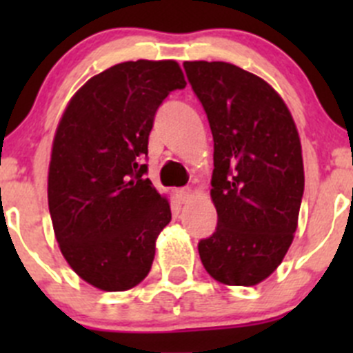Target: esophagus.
<instances>
[{
  "label": "esophagus",
  "instance_id": "1",
  "mask_svg": "<svg viewBox=\"0 0 353 353\" xmlns=\"http://www.w3.org/2000/svg\"><path fill=\"white\" fill-rule=\"evenodd\" d=\"M176 196L179 198L181 203H186L188 199L191 198V190L190 188H181V190H176Z\"/></svg>",
  "mask_w": 353,
  "mask_h": 353
}]
</instances>
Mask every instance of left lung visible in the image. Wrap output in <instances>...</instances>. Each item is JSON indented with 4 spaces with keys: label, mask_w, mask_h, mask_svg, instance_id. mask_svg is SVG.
Returning a JSON list of instances; mask_svg holds the SVG:
<instances>
[{
    "label": "left lung",
    "mask_w": 353,
    "mask_h": 353,
    "mask_svg": "<svg viewBox=\"0 0 353 353\" xmlns=\"http://www.w3.org/2000/svg\"><path fill=\"white\" fill-rule=\"evenodd\" d=\"M213 134L215 232L198 243L206 272L225 285L268 279L287 254L304 194L297 128L279 94L223 61H186Z\"/></svg>",
    "instance_id": "8db88e82"
}]
</instances>
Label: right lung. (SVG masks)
Here are the masks:
<instances>
[{"instance_id":"obj_1","label":"right lung","mask_w":353,"mask_h":353,"mask_svg":"<svg viewBox=\"0 0 353 353\" xmlns=\"http://www.w3.org/2000/svg\"><path fill=\"white\" fill-rule=\"evenodd\" d=\"M186 87L176 61H126L95 74L63 114L48 199L59 249L80 279L108 292L148 275L170 206L145 177L157 109Z\"/></svg>"}]
</instances>
